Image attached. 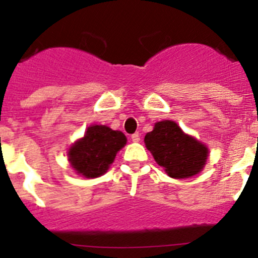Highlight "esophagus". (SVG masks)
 Returning <instances> with one entry per match:
<instances>
[{"label": "esophagus", "instance_id": "esophagus-1", "mask_svg": "<svg viewBox=\"0 0 258 258\" xmlns=\"http://www.w3.org/2000/svg\"><path fill=\"white\" fill-rule=\"evenodd\" d=\"M131 139H132V141H134V143H139V141H140V135L134 134L131 136Z\"/></svg>", "mask_w": 258, "mask_h": 258}]
</instances>
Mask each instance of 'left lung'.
Listing matches in <instances>:
<instances>
[{"instance_id":"obj_1","label":"left lung","mask_w":258,"mask_h":258,"mask_svg":"<svg viewBox=\"0 0 258 258\" xmlns=\"http://www.w3.org/2000/svg\"><path fill=\"white\" fill-rule=\"evenodd\" d=\"M144 141L155 162L164 168L169 177L177 179L199 174L208 160V146L184 134L169 119L156 122Z\"/></svg>"}]
</instances>
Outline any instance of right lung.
<instances>
[{
  "mask_svg": "<svg viewBox=\"0 0 258 258\" xmlns=\"http://www.w3.org/2000/svg\"><path fill=\"white\" fill-rule=\"evenodd\" d=\"M127 143L121 131L102 124L88 127L83 139L78 140L69 150V162L76 173L86 178L103 175L112 164L115 154Z\"/></svg>",
  "mask_w": 258,
  "mask_h": 258,
  "instance_id": "1",
  "label": "right lung"
}]
</instances>
